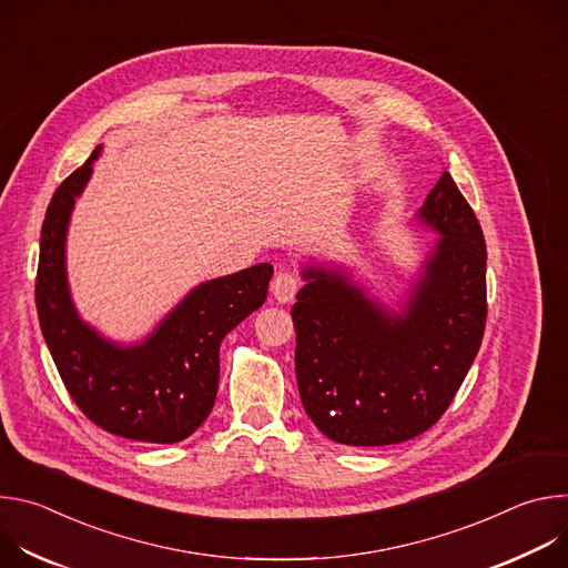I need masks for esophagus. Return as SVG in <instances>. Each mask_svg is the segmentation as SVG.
<instances>
[{
    "mask_svg": "<svg viewBox=\"0 0 568 568\" xmlns=\"http://www.w3.org/2000/svg\"><path fill=\"white\" fill-rule=\"evenodd\" d=\"M298 287H301L298 274L287 272V270H281V272L274 276V283H272V292H274V296H276L281 303L292 301L294 294L298 292Z\"/></svg>",
    "mask_w": 568,
    "mask_h": 568,
    "instance_id": "esophagus-1",
    "label": "esophagus"
}]
</instances>
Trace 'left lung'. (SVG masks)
I'll return each mask as SVG.
<instances>
[{
    "mask_svg": "<svg viewBox=\"0 0 568 568\" xmlns=\"http://www.w3.org/2000/svg\"><path fill=\"white\" fill-rule=\"evenodd\" d=\"M420 217L443 237L407 305L390 314L337 272L307 270L292 307L296 384L331 440L395 445L447 412L485 333V237L447 171Z\"/></svg>",
    "mask_w": 568,
    "mask_h": 568,
    "instance_id": "1",
    "label": "left lung"
}]
</instances>
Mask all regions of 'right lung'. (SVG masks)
Listing matches in <instances>:
<instances>
[{
  "instance_id": "1",
  "label": "right lung",
  "mask_w": 568,
  "mask_h": 568,
  "mask_svg": "<svg viewBox=\"0 0 568 568\" xmlns=\"http://www.w3.org/2000/svg\"><path fill=\"white\" fill-rule=\"evenodd\" d=\"M53 193L40 237L36 305L62 384L94 425L141 443H180L211 414L220 344L267 298L274 267L261 263L193 290L141 346H112L78 318L64 276V233L92 161Z\"/></svg>"
}]
</instances>
